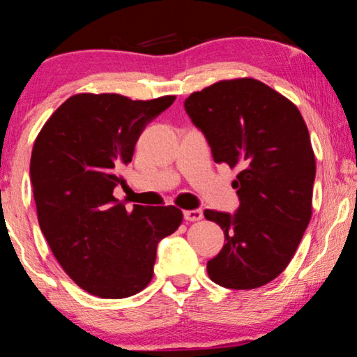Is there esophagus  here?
Masks as SVG:
<instances>
[{
	"instance_id": "esophagus-1",
	"label": "esophagus",
	"mask_w": 357,
	"mask_h": 357,
	"mask_svg": "<svg viewBox=\"0 0 357 357\" xmlns=\"http://www.w3.org/2000/svg\"><path fill=\"white\" fill-rule=\"evenodd\" d=\"M183 218L185 221L190 222L199 221V219H203V211L202 209H187V211H183Z\"/></svg>"
}]
</instances>
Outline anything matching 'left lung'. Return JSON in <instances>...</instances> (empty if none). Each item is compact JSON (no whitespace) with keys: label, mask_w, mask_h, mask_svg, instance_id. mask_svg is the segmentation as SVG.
I'll use <instances>...</instances> for the list:
<instances>
[{"label":"left lung","mask_w":357,"mask_h":357,"mask_svg":"<svg viewBox=\"0 0 357 357\" xmlns=\"http://www.w3.org/2000/svg\"><path fill=\"white\" fill-rule=\"evenodd\" d=\"M185 112L214 162L238 169L237 213L204 211L226 237L208 275L229 289L265 286L289 265L312 216L315 155L305 121L289 99L252 77L193 92Z\"/></svg>","instance_id":"8db88e82"}]
</instances>
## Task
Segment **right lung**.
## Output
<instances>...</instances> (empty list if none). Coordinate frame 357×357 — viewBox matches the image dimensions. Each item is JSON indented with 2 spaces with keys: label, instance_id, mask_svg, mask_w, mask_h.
<instances>
[{
  "label": "right lung",
  "instance_id": "right-lung-1",
  "mask_svg": "<svg viewBox=\"0 0 357 357\" xmlns=\"http://www.w3.org/2000/svg\"><path fill=\"white\" fill-rule=\"evenodd\" d=\"M175 96L131 100L76 94L53 112L33 143L31 182L53 255L81 289L104 299L138 294L153 280L155 248L182 224L175 206L128 211L114 197L146 125Z\"/></svg>",
  "mask_w": 357,
  "mask_h": 357
}]
</instances>
